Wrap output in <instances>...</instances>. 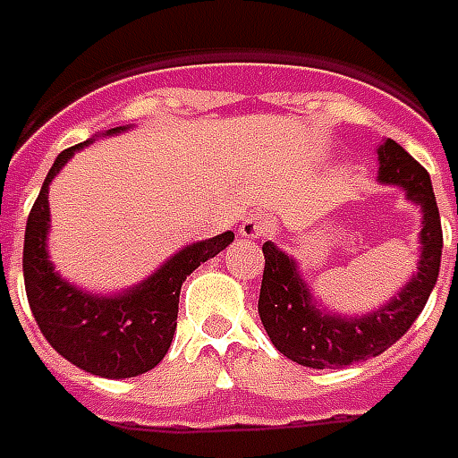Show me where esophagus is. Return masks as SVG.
<instances>
[{
    "mask_svg": "<svg viewBox=\"0 0 458 458\" xmlns=\"http://www.w3.org/2000/svg\"><path fill=\"white\" fill-rule=\"evenodd\" d=\"M239 234L244 236V239H266V236L274 234V226L266 222L264 216L251 214V216L242 219V224H239Z\"/></svg>",
    "mask_w": 458,
    "mask_h": 458,
    "instance_id": "esophagus-1",
    "label": "esophagus"
}]
</instances>
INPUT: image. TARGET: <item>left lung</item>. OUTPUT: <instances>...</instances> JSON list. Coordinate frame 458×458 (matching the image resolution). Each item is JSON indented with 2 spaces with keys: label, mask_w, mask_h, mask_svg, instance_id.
<instances>
[{
  "label": "left lung",
  "mask_w": 458,
  "mask_h": 458,
  "mask_svg": "<svg viewBox=\"0 0 458 458\" xmlns=\"http://www.w3.org/2000/svg\"><path fill=\"white\" fill-rule=\"evenodd\" d=\"M382 184H397L404 197L421 207L420 264L417 274L400 293L368 316L348 318L330 313L318 301L298 274L296 261L271 242L264 244V278L259 296V316L278 352L303 368L338 369L360 360L375 358L394 345L417 320L442 264V219L434 199L429 172L394 140L377 148Z\"/></svg>",
  "instance_id": "1"
}]
</instances>
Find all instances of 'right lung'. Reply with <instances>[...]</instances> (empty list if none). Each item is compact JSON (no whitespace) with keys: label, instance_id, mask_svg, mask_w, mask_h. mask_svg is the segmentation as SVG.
Listing matches in <instances>:
<instances>
[{"label":"right lung","instance_id":"right-lung-1","mask_svg":"<svg viewBox=\"0 0 458 458\" xmlns=\"http://www.w3.org/2000/svg\"><path fill=\"white\" fill-rule=\"evenodd\" d=\"M120 131L128 128H110L103 135H118ZM90 142L93 138L61 152L41 184L24 234V286L37 326L58 355L98 377H138L170 350L184 278L232 244L234 232L184 246L155 274L123 293L98 296L64 281L48 261V184Z\"/></svg>","mask_w":458,"mask_h":458}]
</instances>
